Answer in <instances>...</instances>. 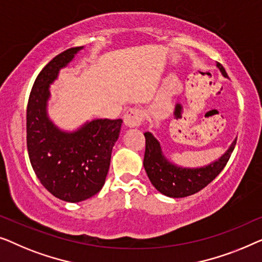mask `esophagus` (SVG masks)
I'll return each mask as SVG.
<instances>
[{"instance_id": "34e87169", "label": "esophagus", "mask_w": 262, "mask_h": 262, "mask_svg": "<svg viewBox=\"0 0 262 262\" xmlns=\"http://www.w3.org/2000/svg\"><path fill=\"white\" fill-rule=\"evenodd\" d=\"M145 120L143 112L139 108H132L124 114V124L129 128L139 127Z\"/></svg>"}]
</instances>
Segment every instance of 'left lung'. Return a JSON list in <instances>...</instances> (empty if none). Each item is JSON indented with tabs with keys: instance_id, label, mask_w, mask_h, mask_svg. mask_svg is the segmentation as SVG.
Masks as SVG:
<instances>
[{
	"instance_id": "obj_1",
	"label": "left lung",
	"mask_w": 262,
	"mask_h": 262,
	"mask_svg": "<svg viewBox=\"0 0 262 262\" xmlns=\"http://www.w3.org/2000/svg\"><path fill=\"white\" fill-rule=\"evenodd\" d=\"M217 68L224 77H228L226 70L220 62ZM146 150L143 167L153 186L160 193L172 198L191 196L212 182L226 166L233 153L236 140L231 143L227 152L213 163L203 167H180L167 160L161 150V146L152 133L146 132Z\"/></svg>"
}]
</instances>
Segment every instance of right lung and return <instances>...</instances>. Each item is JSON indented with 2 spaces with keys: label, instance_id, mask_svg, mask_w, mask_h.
I'll return each instance as SVG.
<instances>
[{
  "label": "right lung",
  "instance_id": "1",
  "mask_svg": "<svg viewBox=\"0 0 262 262\" xmlns=\"http://www.w3.org/2000/svg\"><path fill=\"white\" fill-rule=\"evenodd\" d=\"M82 49L64 51L41 70L27 105V149L32 167L49 192L70 203L85 201L101 191L122 126L121 119H97L75 132H64L47 115L50 85Z\"/></svg>",
  "mask_w": 262,
  "mask_h": 262
}]
</instances>
